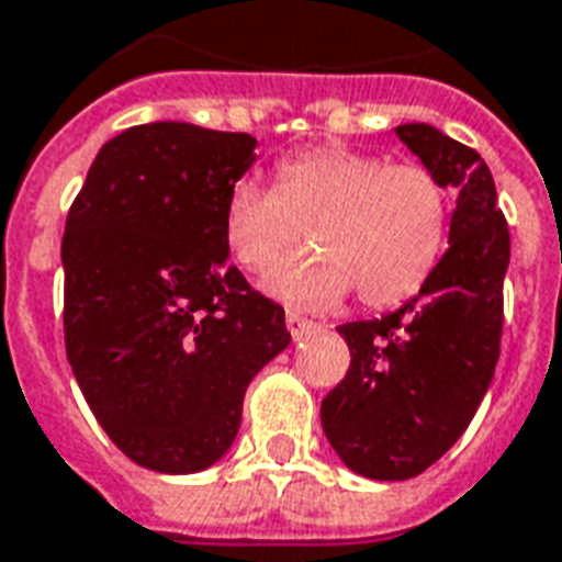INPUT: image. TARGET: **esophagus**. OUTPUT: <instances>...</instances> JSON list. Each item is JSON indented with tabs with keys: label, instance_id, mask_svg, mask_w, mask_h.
I'll list each match as a JSON object with an SVG mask.
<instances>
[{
	"label": "esophagus",
	"instance_id": "1",
	"mask_svg": "<svg viewBox=\"0 0 562 562\" xmlns=\"http://www.w3.org/2000/svg\"><path fill=\"white\" fill-rule=\"evenodd\" d=\"M285 324H289V334H292L294 339H303L306 334L318 330V324L310 322V318H303V315H297V313L285 315Z\"/></svg>",
	"mask_w": 562,
	"mask_h": 562
}]
</instances>
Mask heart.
Here are the masks:
<instances>
[{"mask_svg":"<svg viewBox=\"0 0 562 562\" xmlns=\"http://www.w3.org/2000/svg\"><path fill=\"white\" fill-rule=\"evenodd\" d=\"M318 250L265 280L273 297L324 310L355 292L366 306L414 297L438 268L450 202L426 166L318 145L277 166V187L232 184L223 207L228 252L249 273H268L300 246L305 228Z\"/></svg>","mask_w":562,"mask_h":562,"instance_id":"heart-1","label":"heart"}]
</instances>
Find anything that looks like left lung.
I'll use <instances>...</instances> for the list:
<instances>
[{"instance_id":"left-lung-1","label":"left lung","mask_w":562,"mask_h":562,"mask_svg":"<svg viewBox=\"0 0 562 562\" xmlns=\"http://www.w3.org/2000/svg\"><path fill=\"white\" fill-rule=\"evenodd\" d=\"M396 136L456 193L450 249L402 310L339 327L351 366L322 402L345 468L381 482L423 473L471 426L501 357L509 268V228L480 154L423 122Z\"/></svg>"}]
</instances>
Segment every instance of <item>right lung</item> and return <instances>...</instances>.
<instances>
[{
	"mask_svg": "<svg viewBox=\"0 0 562 562\" xmlns=\"http://www.w3.org/2000/svg\"><path fill=\"white\" fill-rule=\"evenodd\" d=\"M256 164L249 133L151 122L119 133L70 205L65 348L91 414L139 468L199 473L228 452L280 303L228 265L223 207Z\"/></svg>",
	"mask_w": 562,
	"mask_h": 562,
	"instance_id": "obj_1",
	"label": "right lung"
}]
</instances>
